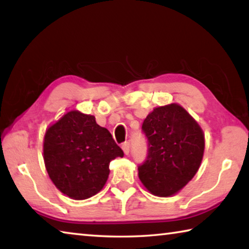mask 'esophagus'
I'll return each instance as SVG.
<instances>
[{"label": "esophagus", "instance_id": "obj_1", "mask_svg": "<svg viewBox=\"0 0 249 249\" xmlns=\"http://www.w3.org/2000/svg\"><path fill=\"white\" fill-rule=\"evenodd\" d=\"M129 148H130V144L129 142H123V145H122V149H123L124 154L125 155H128L129 154Z\"/></svg>", "mask_w": 249, "mask_h": 249}]
</instances>
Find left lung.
I'll return each instance as SVG.
<instances>
[{
	"label": "left lung",
	"instance_id": "left-lung-1",
	"mask_svg": "<svg viewBox=\"0 0 249 249\" xmlns=\"http://www.w3.org/2000/svg\"><path fill=\"white\" fill-rule=\"evenodd\" d=\"M148 142L138 177L147 190L170 196L190 181L201 165L204 135L193 117L178 104L154 108L142 126Z\"/></svg>",
	"mask_w": 249,
	"mask_h": 249
}]
</instances>
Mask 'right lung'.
I'll list each match as a JSON object with an SVG mask.
<instances>
[{"mask_svg": "<svg viewBox=\"0 0 249 249\" xmlns=\"http://www.w3.org/2000/svg\"><path fill=\"white\" fill-rule=\"evenodd\" d=\"M124 153L111 133L96 124L93 115L71 111L46 132L45 166L53 184L64 195L84 200L102 190L109 162Z\"/></svg>", "mask_w": 249, "mask_h": 249, "instance_id": "obj_1", "label": "right lung"}]
</instances>
